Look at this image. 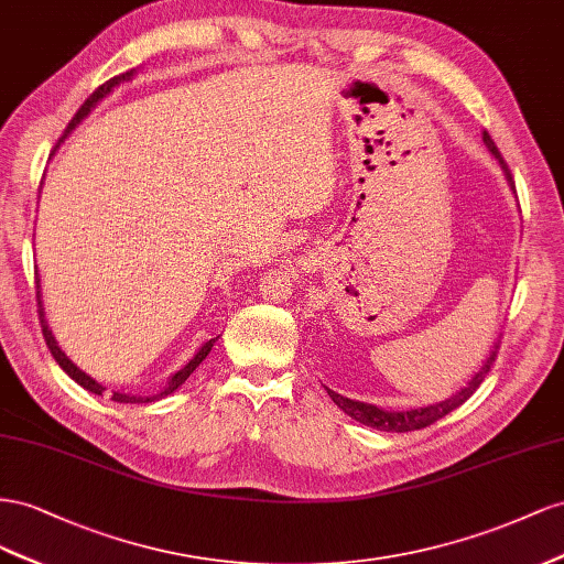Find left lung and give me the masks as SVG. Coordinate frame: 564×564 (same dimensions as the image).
<instances>
[{
    "label": "left lung",
    "mask_w": 564,
    "mask_h": 564,
    "mask_svg": "<svg viewBox=\"0 0 564 564\" xmlns=\"http://www.w3.org/2000/svg\"><path fill=\"white\" fill-rule=\"evenodd\" d=\"M481 139H485L489 153L498 160V163H501V170H503V174H506L508 186L514 191L512 174H510L508 165L503 163V158H501V153H498L496 143H494V139L489 137V132H487V130H485V137H481ZM496 351H498V345H494V349H491V354L487 357V361L481 364L479 371L473 376V380H470L468 384H465V388H460L456 394H452V397L444 399V401H437V404L421 406V409H409V411H384V409H378V406H373V404H364V401L347 399V397L337 394V392H333V390H328V388H326V390H328L330 399H333L335 404H337V409H343L349 417H354V421L361 423V425L376 427V430H384V432H411V430H423V427H427V425H432V423H437L440 417H444L446 413H452V411H454V409H458L460 404H465V401H468V399L477 392V388L481 384V380H485V376L491 371V366H494V361H496Z\"/></svg>",
    "instance_id": "obj_1"
}]
</instances>
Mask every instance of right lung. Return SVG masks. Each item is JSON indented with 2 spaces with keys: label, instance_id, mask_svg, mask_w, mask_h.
Here are the masks:
<instances>
[{
  "label": "right lung",
  "instance_id": "1",
  "mask_svg": "<svg viewBox=\"0 0 564 564\" xmlns=\"http://www.w3.org/2000/svg\"><path fill=\"white\" fill-rule=\"evenodd\" d=\"M134 73L137 70H127V73H122V75H116V77H110L108 83H104L99 89H96L89 99L79 106V110L75 112V118L68 122V127H66V134H63V139H66L75 127L83 122L89 112L96 108V104L99 101H104L106 96L116 89V87H120L122 83H130V79L134 77ZM61 139V141H63ZM35 288H37V312H40V326H42V335H44V340H46V347H50V351H52V357L56 359V364L63 368V371H66L79 388H85V390H89L91 394H99V397H104V392H106V388L101 382H96L91 376H87L85 371H79V368L66 357V351H63L61 347H58V343H56V337L52 335V328H50V324H46V318H44V307H42V288H40V276H35ZM219 337V335H217ZM217 337H213V340H207V343H203L200 345V349L193 354V357L180 368V371L176 373H172L170 376V380H167V384L163 390H160L158 394H149V397H139V394H122V392H112V401H118V404H149V401H158V399H165L167 394H172L174 390H180L182 384L186 382V378L196 371V368L203 364V359L207 357V354H210V349H213V345L217 343Z\"/></svg>",
  "mask_w": 564,
  "mask_h": 564
}]
</instances>
